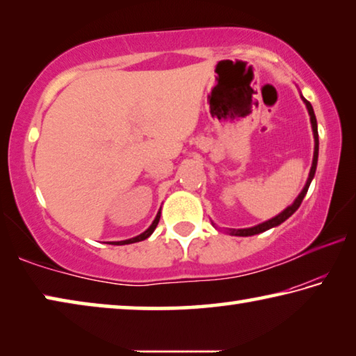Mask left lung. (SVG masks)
I'll use <instances>...</instances> for the list:
<instances>
[{
  "label": "left lung",
  "instance_id": "obj_1",
  "mask_svg": "<svg viewBox=\"0 0 356 356\" xmlns=\"http://www.w3.org/2000/svg\"><path fill=\"white\" fill-rule=\"evenodd\" d=\"M303 100H305V99H303ZM305 104H306V108H308L309 116H311V124H312V131H314L316 146H314V159H312L311 172H309L308 182H306L303 191L300 193L298 197H297V200H295V202L292 204V206H291V207H287V209L284 210V212H281L278 216H275V218L268 220V221H265V222H262V225L254 226V227H248V229H232V231H231L232 236L248 237V236H254V234H261V232H264V231H267V229H270V227L278 226V225H281L282 221H286V220L289 218V216H291V215L295 212V210H297V209L300 207V204L303 202V197L306 196V193H308V188H309V185H311V180H312V177H314V174H316V168H317V156H318V134H317V120H316V114H314V110H312V105L309 104L308 100H305Z\"/></svg>",
  "mask_w": 356,
  "mask_h": 356
}]
</instances>
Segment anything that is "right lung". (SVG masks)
<instances>
[{"instance_id": "1", "label": "right lung", "mask_w": 356, "mask_h": 356, "mask_svg": "<svg viewBox=\"0 0 356 356\" xmlns=\"http://www.w3.org/2000/svg\"><path fill=\"white\" fill-rule=\"evenodd\" d=\"M159 221H160V212L156 213L154 222H152V225H150V227L147 229V231H144V232L140 234V236H138V237L129 238V240H122V242H113L111 245H129V243H135V242H141V240H146V238L150 236V234H152V232L155 231V227H156V225H159Z\"/></svg>"}]
</instances>
